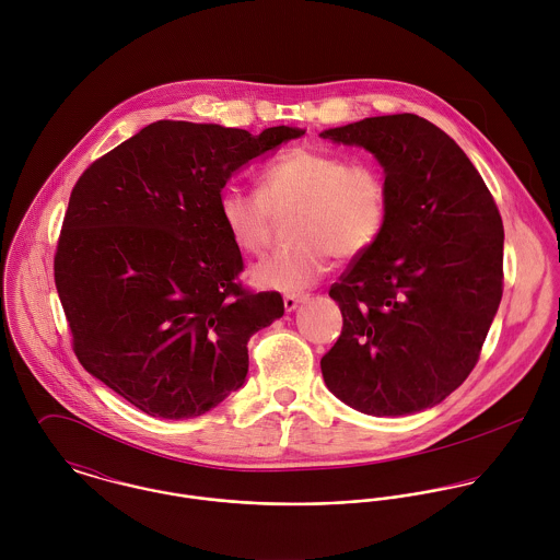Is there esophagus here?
Wrapping results in <instances>:
<instances>
[{
	"mask_svg": "<svg viewBox=\"0 0 560 560\" xmlns=\"http://www.w3.org/2000/svg\"><path fill=\"white\" fill-rule=\"evenodd\" d=\"M308 300V295L306 293H289V295H284V308H287V313H291V311H295L302 302H306Z\"/></svg>",
	"mask_w": 560,
	"mask_h": 560,
	"instance_id": "obj_1",
	"label": "esophagus"
}]
</instances>
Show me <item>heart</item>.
Returning a JSON list of instances; mask_svg holds the SVG:
<instances>
[{"instance_id": "heart-1", "label": "heart", "mask_w": 560, "mask_h": 560, "mask_svg": "<svg viewBox=\"0 0 560 560\" xmlns=\"http://www.w3.org/2000/svg\"><path fill=\"white\" fill-rule=\"evenodd\" d=\"M260 194L229 187L220 218L241 252L258 256L271 240L273 213L298 209L291 222L295 243L276 249L252 269L258 287L300 291L319 280L331 256L358 258L382 237L390 191L384 174L342 153L293 147L267 163Z\"/></svg>"}]
</instances>
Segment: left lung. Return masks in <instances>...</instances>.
I'll list each match as a JSON object with an SVG mask.
<instances>
[{"mask_svg":"<svg viewBox=\"0 0 560 560\" xmlns=\"http://www.w3.org/2000/svg\"><path fill=\"white\" fill-rule=\"evenodd\" d=\"M320 138L371 151L388 222L331 284L342 331L320 358L327 388L371 416L446 399L472 373L502 300L504 229L466 153L416 114L364 118Z\"/></svg>","mask_w":560,"mask_h":560,"instance_id":"obj_1","label":"left lung"}]
</instances>
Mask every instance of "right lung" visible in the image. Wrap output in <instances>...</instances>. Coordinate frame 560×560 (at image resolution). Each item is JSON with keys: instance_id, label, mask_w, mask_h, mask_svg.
<instances>
[{"instance_id": "1", "label": "right lung", "mask_w": 560, "mask_h": 560, "mask_svg": "<svg viewBox=\"0 0 560 560\" xmlns=\"http://www.w3.org/2000/svg\"><path fill=\"white\" fill-rule=\"evenodd\" d=\"M302 136L158 120L83 170L54 278L90 375L167 420L200 416L243 386L247 340L284 302L243 287L220 198L243 163Z\"/></svg>"}]
</instances>
